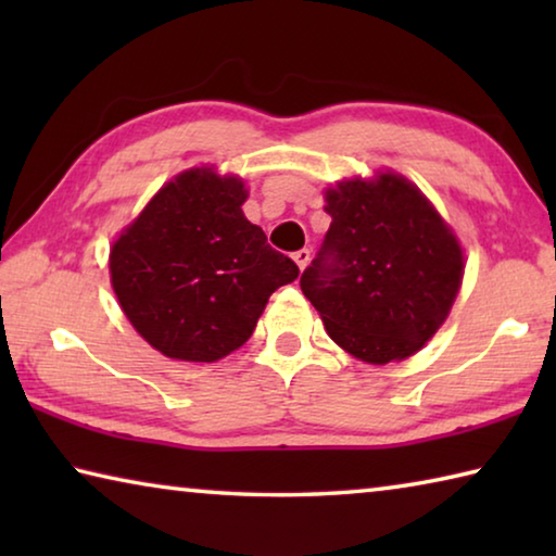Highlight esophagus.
Masks as SVG:
<instances>
[{
  "label": "esophagus",
  "mask_w": 556,
  "mask_h": 556,
  "mask_svg": "<svg viewBox=\"0 0 556 556\" xmlns=\"http://www.w3.org/2000/svg\"><path fill=\"white\" fill-rule=\"evenodd\" d=\"M308 260H312V250H308V248L294 252V262L299 265V269H304L308 265Z\"/></svg>",
  "instance_id": "34e87169"
}]
</instances>
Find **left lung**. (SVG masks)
<instances>
[{"label":"left lung","instance_id":"obj_1","mask_svg":"<svg viewBox=\"0 0 556 556\" xmlns=\"http://www.w3.org/2000/svg\"><path fill=\"white\" fill-rule=\"evenodd\" d=\"M331 215L301 291L333 341L365 363L417 353L446 321L464 252L421 191L397 174L326 191Z\"/></svg>","mask_w":556,"mask_h":556}]
</instances>
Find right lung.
I'll return each instance as SVG.
<instances>
[{
  "instance_id": "obj_1",
  "label": "right lung",
  "mask_w": 556,
  "mask_h": 556,
  "mask_svg": "<svg viewBox=\"0 0 556 556\" xmlns=\"http://www.w3.org/2000/svg\"><path fill=\"white\" fill-rule=\"evenodd\" d=\"M238 176L178 174L110 250V277L137 333L166 357L215 363L248 341L299 267L240 205Z\"/></svg>"
}]
</instances>
